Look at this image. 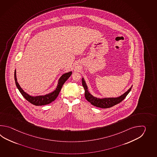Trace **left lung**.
<instances>
[{
	"mask_svg": "<svg viewBox=\"0 0 157 157\" xmlns=\"http://www.w3.org/2000/svg\"><path fill=\"white\" fill-rule=\"evenodd\" d=\"M82 85L85 89V97L86 99V100L89 102H90L92 105H93L94 106L101 108H108L113 107L117 104L120 103L126 98L128 95V94L130 93L132 87V85L127 91H126L124 93L121 95L120 97H116V98H99L94 97L90 93L83 77L82 78Z\"/></svg>",
	"mask_w": 157,
	"mask_h": 157,
	"instance_id": "left-lung-1",
	"label": "left lung"
}]
</instances>
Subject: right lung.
Returning a JSON list of instances; mask_svg holds the SVG:
<instances>
[{
    "instance_id": "obj_1",
    "label": "right lung",
    "mask_w": 157,
    "mask_h": 157,
    "mask_svg": "<svg viewBox=\"0 0 157 157\" xmlns=\"http://www.w3.org/2000/svg\"><path fill=\"white\" fill-rule=\"evenodd\" d=\"M72 72L70 71L68 72H66L65 74H63L60 78H59L57 86L56 89L54 90L53 91L47 94L43 95H37V96H32L30 95L29 94L26 93L24 90L21 87L20 85L17 82V77H16V70L14 71V80L16 85L17 86V89L20 91L21 94L22 95V96L29 101L30 103L33 104L35 105H47L48 104H50L52 101L55 100L57 97L58 96L60 90L62 87V86L64 82L68 80V78L70 77L71 75H72Z\"/></svg>"
}]
</instances>
